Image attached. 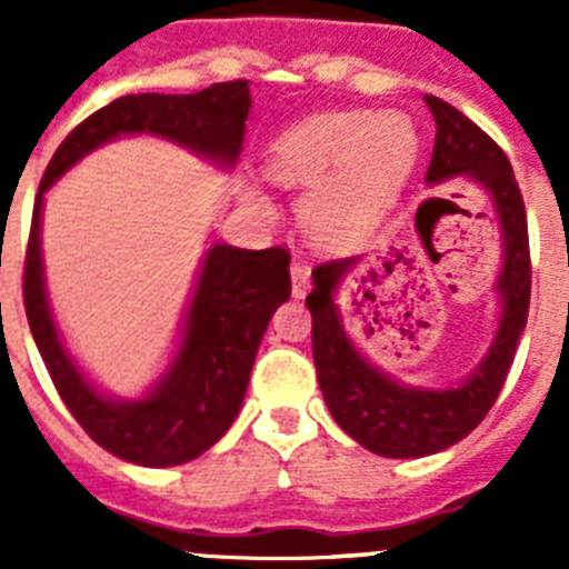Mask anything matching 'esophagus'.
<instances>
[{
  "instance_id": "esophagus-1",
  "label": "esophagus",
  "mask_w": 569,
  "mask_h": 569,
  "mask_svg": "<svg viewBox=\"0 0 569 569\" xmlns=\"http://www.w3.org/2000/svg\"><path fill=\"white\" fill-rule=\"evenodd\" d=\"M290 279H293V296H296V299L308 293L310 268L305 264V261H293V264H290Z\"/></svg>"
}]
</instances>
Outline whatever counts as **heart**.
Wrapping results in <instances>:
<instances>
[{
    "mask_svg": "<svg viewBox=\"0 0 569 569\" xmlns=\"http://www.w3.org/2000/svg\"><path fill=\"white\" fill-rule=\"evenodd\" d=\"M421 139L405 113L333 110L281 130L268 148V176L310 188L301 222L321 244H345L393 208L419 162Z\"/></svg>",
    "mask_w": 569,
    "mask_h": 569,
    "instance_id": "heart-1",
    "label": "heart"
}]
</instances>
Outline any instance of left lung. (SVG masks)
<instances>
[{"mask_svg":"<svg viewBox=\"0 0 569 569\" xmlns=\"http://www.w3.org/2000/svg\"><path fill=\"white\" fill-rule=\"evenodd\" d=\"M425 102L436 119V148L427 168V182L439 184L453 176H467L490 193L499 216L505 264L496 281V293L501 301V316L490 350L459 387H407L370 365L341 321L336 290L356 268L359 256L325 261L313 270V293L305 305L313 316V361L321 396L328 401L336 425L350 439L387 459L439 453L481 425L505 387L530 308L532 270L525 199L505 150L453 104L441 102L439 97H425ZM430 202L436 199L421 204L416 224L427 253L436 259L430 241L433 216L427 210Z\"/></svg>","mask_w":569,"mask_h":569,"instance_id":"8db88e82","label":"left lung"}]
</instances>
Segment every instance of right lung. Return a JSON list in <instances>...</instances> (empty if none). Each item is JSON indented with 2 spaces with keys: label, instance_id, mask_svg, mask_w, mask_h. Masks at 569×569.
<instances>
[{
  "label": "right lung",
  "instance_id": "right-lung-1",
  "mask_svg": "<svg viewBox=\"0 0 569 569\" xmlns=\"http://www.w3.org/2000/svg\"><path fill=\"white\" fill-rule=\"evenodd\" d=\"M248 113V79L210 84L184 97H119L70 130L39 184L22 279L30 333L64 407L84 433L108 453L133 465H184L228 433L244 401L270 316L290 299V253L284 248L241 250L224 241L210 244L176 359L148 396L133 401L110 399L70 359L50 316L39 239L44 193L84 153L130 133L162 136L222 168H233L244 142Z\"/></svg>",
  "mask_w": 569,
  "mask_h": 569
}]
</instances>
